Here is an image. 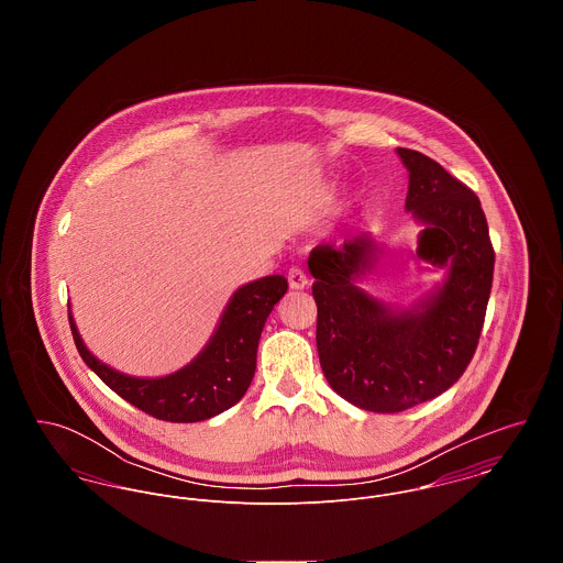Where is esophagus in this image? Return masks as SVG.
Listing matches in <instances>:
<instances>
[{
  "label": "esophagus",
  "instance_id": "obj_1",
  "mask_svg": "<svg viewBox=\"0 0 563 563\" xmlns=\"http://www.w3.org/2000/svg\"><path fill=\"white\" fill-rule=\"evenodd\" d=\"M288 284H290L292 290H301V288H306L310 284V279H308V275L299 266H292L288 271Z\"/></svg>",
  "mask_w": 563,
  "mask_h": 563
}]
</instances>
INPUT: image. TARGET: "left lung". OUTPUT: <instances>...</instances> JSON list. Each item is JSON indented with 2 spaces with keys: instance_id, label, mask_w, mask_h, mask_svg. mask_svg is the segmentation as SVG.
<instances>
[{
  "instance_id": "obj_1",
  "label": "left lung",
  "mask_w": 563,
  "mask_h": 563,
  "mask_svg": "<svg viewBox=\"0 0 563 563\" xmlns=\"http://www.w3.org/2000/svg\"><path fill=\"white\" fill-rule=\"evenodd\" d=\"M405 210L424 230L416 255L446 279L409 308L357 286L379 260L368 234L312 249L308 268L319 308L317 349L333 393L366 411L395 413L449 390L471 364L492 290L494 249L479 197L429 156L402 150Z\"/></svg>"
}]
</instances>
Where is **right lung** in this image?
I'll use <instances>...</instances> for the list:
<instances>
[{"instance_id":"1","label":"right lung","mask_w":563,"mask_h":563,"mask_svg":"<svg viewBox=\"0 0 563 563\" xmlns=\"http://www.w3.org/2000/svg\"><path fill=\"white\" fill-rule=\"evenodd\" d=\"M284 275H268L239 288L203 351L173 375L132 377L99 362L84 344L76 321L69 324L86 366L121 399L168 422L208 420L241 401L255 373L257 342L275 303L286 295Z\"/></svg>"}]
</instances>
